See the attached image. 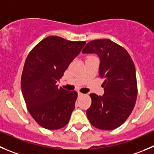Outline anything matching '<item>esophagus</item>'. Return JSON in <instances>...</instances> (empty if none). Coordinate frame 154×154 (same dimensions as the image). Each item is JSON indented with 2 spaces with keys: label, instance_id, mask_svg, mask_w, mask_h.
<instances>
[{
  "label": "esophagus",
  "instance_id": "esophagus-1",
  "mask_svg": "<svg viewBox=\"0 0 154 154\" xmlns=\"http://www.w3.org/2000/svg\"><path fill=\"white\" fill-rule=\"evenodd\" d=\"M78 93V96H79V97H81V96H84V93H80V92H78V93Z\"/></svg>",
  "mask_w": 154,
  "mask_h": 154
}]
</instances>
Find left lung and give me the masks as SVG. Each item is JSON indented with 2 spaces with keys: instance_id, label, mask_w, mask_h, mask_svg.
I'll list each match as a JSON object with an SVG mask.
<instances>
[{
  "instance_id": "obj_1",
  "label": "left lung",
  "mask_w": 154,
  "mask_h": 154,
  "mask_svg": "<svg viewBox=\"0 0 154 154\" xmlns=\"http://www.w3.org/2000/svg\"><path fill=\"white\" fill-rule=\"evenodd\" d=\"M82 52L100 57L99 75L104 79L103 96L90 95L92 104L87 116L92 125L101 130H113L127 120L137 95L135 67L123 47L110 39H97L87 44Z\"/></svg>"
}]
</instances>
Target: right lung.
<instances>
[{
	"label": "right lung",
	"mask_w": 154,
	"mask_h": 154,
	"mask_svg": "<svg viewBox=\"0 0 154 154\" xmlns=\"http://www.w3.org/2000/svg\"><path fill=\"white\" fill-rule=\"evenodd\" d=\"M85 44L52 35L42 40L29 53L21 88L29 112L42 128L57 130L68 123L77 93L58 88L56 83Z\"/></svg>",
	"instance_id": "right-lung-1"
}]
</instances>
